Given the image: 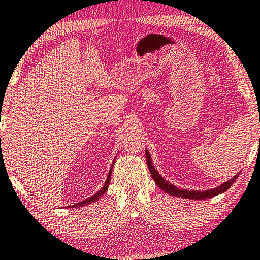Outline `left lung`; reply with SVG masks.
<instances>
[{"mask_svg": "<svg viewBox=\"0 0 260 260\" xmlns=\"http://www.w3.org/2000/svg\"><path fill=\"white\" fill-rule=\"evenodd\" d=\"M146 160H147V165L149 168V172H151L152 179L155 181V184L158 185V187L164 189V191L168 193L170 196L181 197V198L192 199V200H204V199H208V198H213V197L220 194V193L226 192L233 185V182L236 181V179L238 178V175H239V174H237L236 177H233L231 179V180L224 182L222 185L218 186L217 188L207 189V191H188V189H181V188L177 187V186L170 184V182L166 181L165 179H164L161 175L158 173V171H156L154 166H153L151 155H149L147 149H146Z\"/></svg>", "mask_w": 260, "mask_h": 260, "instance_id": "1", "label": "left lung"}]
</instances>
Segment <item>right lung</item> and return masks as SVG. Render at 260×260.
<instances>
[{
    "label": "right lung",
    "instance_id": "obj_1",
    "mask_svg": "<svg viewBox=\"0 0 260 260\" xmlns=\"http://www.w3.org/2000/svg\"><path fill=\"white\" fill-rule=\"evenodd\" d=\"M113 165H114V162H113ZM113 165H112V167H111V170H109V172H108V175H107V179H106V182H105V185H104V187H102L100 191H99L98 193H95L94 196H92V197H89L88 199H86V200H83V202H81V203H78V204H75V205H72V207L74 208V207H81V206H86V205H88V204H90V203H94V202H96V200H99L100 199V197H102L106 193V191H107L108 189V185H109V182H111V175H112V168H113ZM71 207V206H69Z\"/></svg>",
    "mask_w": 260,
    "mask_h": 260
}]
</instances>
